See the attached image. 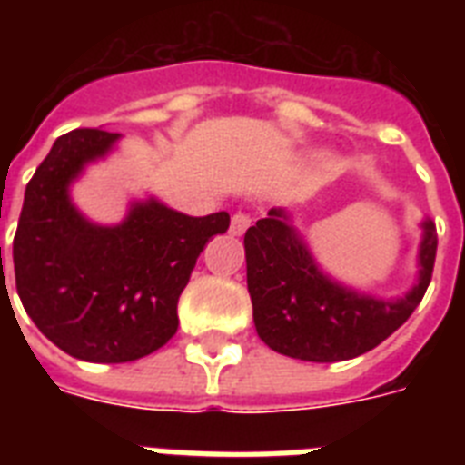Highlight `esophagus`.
<instances>
[{"mask_svg": "<svg viewBox=\"0 0 465 465\" xmlns=\"http://www.w3.org/2000/svg\"><path fill=\"white\" fill-rule=\"evenodd\" d=\"M248 226H251V217H248L246 212H236L232 217V229H229V232H232L233 236H241Z\"/></svg>", "mask_w": 465, "mask_h": 465, "instance_id": "1", "label": "esophagus"}]
</instances>
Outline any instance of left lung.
<instances>
[{
    "label": "left lung",
    "mask_w": 465,
    "mask_h": 465,
    "mask_svg": "<svg viewBox=\"0 0 465 465\" xmlns=\"http://www.w3.org/2000/svg\"><path fill=\"white\" fill-rule=\"evenodd\" d=\"M418 280L403 297L381 299L345 287L318 268L282 207H272L243 236L248 294L258 338L304 361H342L374 350L411 318L432 280L437 229L422 219Z\"/></svg>",
    "instance_id": "obj_1"
}]
</instances>
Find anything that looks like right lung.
Segmentation results:
<instances>
[{
    "label": "right lung",
    "mask_w": 465,
    "mask_h": 465,
    "mask_svg": "<svg viewBox=\"0 0 465 465\" xmlns=\"http://www.w3.org/2000/svg\"><path fill=\"white\" fill-rule=\"evenodd\" d=\"M118 140L89 127L57 137L25 185L14 236L25 313L60 350L101 364L140 360L173 338L197 255L229 229L226 212L188 217L156 197L134 200L120 224L84 217L69 188Z\"/></svg>",
    "instance_id": "right-lung-1"
}]
</instances>
